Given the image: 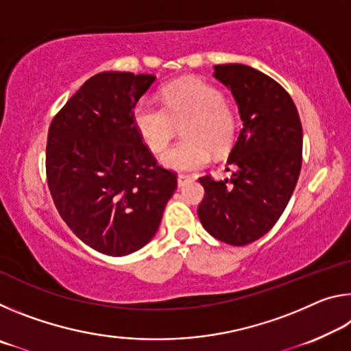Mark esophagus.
<instances>
[{
  "label": "esophagus",
  "mask_w": 351,
  "mask_h": 351,
  "mask_svg": "<svg viewBox=\"0 0 351 351\" xmlns=\"http://www.w3.org/2000/svg\"><path fill=\"white\" fill-rule=\"evenodd\" d=\"M193 178L192 176H187V175H180L178 176V187H182V186H186L187 182H190L192 181Z\"/></svg>",
  "instance_id": "34e87169"
}]
</instances>
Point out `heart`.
<instances>
[{"label": "heart", "mask_w": 351, "mask_h": 351, "mask_svg": "<svg viewBox=\"0 0 351 351\" xmlns=\"http://www.w3.org/2000/svg\"><path fill=\"white\" fill-rule=\"evenodd\" d=\"M164 109L152 100H139L133 122L141 139L152 152H162L182 125L184 139L161 156L164 167L193 171L209 162L210 150L223 153L232 145L237 117L224 94L210 83L186 79L170 83L162 91Z\"/></svg>", "instance_id": "1"}]
</instances>
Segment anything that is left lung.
<instances>
[{
  "mask_svg": "<svg viewBox=\"0 0 351 351\" xmlns=\"http://www.w3.org/2000/svg\"><path fill=\"white\" fill-rule=\"evenodd\" d=\"M213 77L232 93L243 128L228 159L232 176L199 178L206 195L198 217L212 237L245 246L271 230L288 206L304 133L293 99L271 77L239 63L215 64Z\"/></svg>",
  "mask_w": 351,
  "mask_h": 351,
  "instance_id": "1",
  "label": "left lung"
}]
</instances>
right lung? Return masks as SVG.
I'll return each instance as SVG.
<instances>
[{
    "label": "right lung",
    "mask_w": 351,
    "mask_h": 351,
    "mask_svg": "<svg viewBox=\"0 0 351 351\" xmlns=\"http://www.w3.org/2000/svg\"><path fill=\"white\" fill-rule=\"evenodd\" d=\"M156 77L105 71L88 79L52 119L46 175L52 199L75 237L123 257L158 232L176 189L142 142L133 110Z\"/></svg>",
    "instance_id": "obj_1"
}]
</instances>
